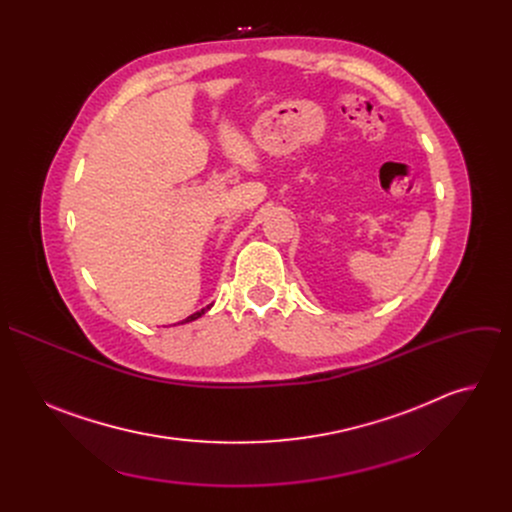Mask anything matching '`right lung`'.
Here are the masks:
<instances>
[{
    "label": "right lung",
    "mask_w": 512,
    "mask_h": 512,
    "mask_svg": "<svg viewBox=\"0 0 512 512\" xmlns=\"http://www.w3.org/2000/svg\"><path fill=\"white\" fill-rule=\"evenodd\" d=\"M208 308H210V306H206V308H202V310H200V312H194V314H192V316H188V318H186V320H182V322H178V324H186V322H192V320H198V318H200V316H202V314H204V312H206V310H208Z\"/></svg>",
    "instance_id": "add662e5"
}]
</instances>
